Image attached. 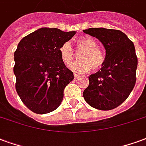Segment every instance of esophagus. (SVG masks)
Listing matches in <instances>:
<instances>
[{
    "mask_svg": "<svg viewBox=\"0 0 146 146\" xmlns=\"http://www.w3.org/2000/svg\"><path fill=\"white\" fill-rule=\"evenodd\" d=\"M79 77H80V75H78V74H74V79H78V78H79Z\"/></svg>",
    "mask_w": 146,
    "mask_h": 146,
    "instance_id": "1",
    "label": "esophagus"
}]
</instances>
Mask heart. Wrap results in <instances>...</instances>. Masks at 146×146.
<instances>
[{"mask_svg": "<svg viewBox=\"0 0 146 146\" xmlns=\"http://www.w3.org/2000/svg\"><path fill=\"white\" fill-rule=\"evenodd\" d=\"M94 39L89 36L80 38L76 42V50L82 51L78 56L77 62L71 64L69 68L74 72L86 73L91 69L98 71L104 65L106 57L104 52L99 48ZM61 59L65 64H69L75 57L74 50L72 44L69 42L63 43L60 48Z\"/></svg>", "mask_w": 146, "mask_h": 146, "instance_id": "heart-1", "label": "heart"}]
</instances>
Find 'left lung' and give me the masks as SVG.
I'll return each mask as SVG.
<instances>
[{
    "mask_svg": "<svg viewBox=\"0 0 146 146\" xmlns=\"http://www.w3.org/2000/svg\"><path fill=\"white\" fill-rule=\"evenodd\" d=\"M83 32L97 38L106 50L104 65L89 76L84 99L96 109H114L129 96L135 85L138 58L134 43L117 29L89 28Z\"/></svg>",
    "mask_w": 146,
    "mask_h": 146,
    "instance_id": "obj_1",
    "label": "left lung"
}]
</instances>
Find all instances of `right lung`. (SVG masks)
Returning a JSON list of instances; mask_svg holds the SVG:
<instances>
[{
	"label": "right lung",
	"instance_id": "right-lung-1",
	"mask_svg": "<svg viewBox=\"0 0 146 146\" xmlns=\"http://www.w3.org/2000/svg\"><path fill=\"white\" fill-rule=\"evenodd\" d=\"M75 33L41 28L19 42L15 51V89L33 112L47 113L61 104L64 89L74 79V74L61 59L60 48Z\"/></svg>",
	"mask_w": 146,
	"mask_h": 146
}]
</instances>
